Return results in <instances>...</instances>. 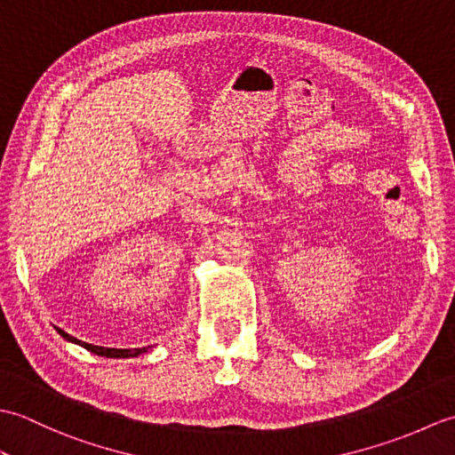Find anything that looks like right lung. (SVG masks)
<instances>
[{"label": "right lung", "instance_id": "obj_1", "mask_svg": "<svg viewBox=\"0 0 455 455\" xmlns=\"http://www.w3.org/2000/svg\"><path fill=\"white\" fill-rule=\"evenodd\" d=\"M58 332H60V336L62 338H66V340H70V342H74V344H80V346H84L85 350H90V352H93V354H98V355H105V357H134V355H140V354H144V352H148L150 350V346H147V347H131V350H127V347H103V346H93V344H88V342H82V340H78V338H74V336H70L68 332H64V331H60V328H56Z\"/></svg>", "mask_w": 455, "mask_h": 455}]
</instances>
